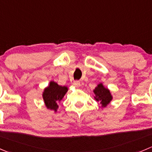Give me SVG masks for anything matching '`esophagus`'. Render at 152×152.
Returning <instances> with one entry per match:
<instances>
[{
    "instance_id": "obj_1",
    "label": "esophagus",
    "mask_w": 152,
    "mask_h": 152,
    "mask_svg": "<svg viewBox=\"0 0 152 152\" xmlns=\"http://www.w3.org/2000/svg\"><path fill=\"white\" fill-rule=\"evenodd\" d=\"M73 85H74L75 88H79L80 87V82L79 81H76V82H73Z\"/></svg>"
}]
</instances>
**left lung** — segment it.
<instances>
[{"instance_id": "left-lung-1", "label": "left lung", "mask_w": 152, "mask_h": 152, "mask_svg": "<svg viewBox=\"0 0 152 152\" xmlns=\"http://www.w3.org/2000/svg\"><path fill=\"white\" fill-rule=\"evenodd\" d=\"M94 99L99 102L101 104L102 108L107 107L113 99L112 93L107 88H106L103 83L100 82L94 89Z\"/></svg>"}]
</instances>
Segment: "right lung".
I'll return each instance as SVG.
<instances>
[{
	"mask_svg": "<svg viewBox=\"0 0 152 152\" xmlns=\"http://www.w3.org/2000/svg\"><path fill=\"white\" fill-rule=\"evenodd\" d=\"M67 91L68 88L67 86H61L54 81H50L48 86L42 92V98L47 108L56 113L58 109V104Z\"/></svg>",
	"mask_w": 152,
	"mask_h": 152,
	"instance_id": "1",
	"label": "right lung"
}]
</instances>
